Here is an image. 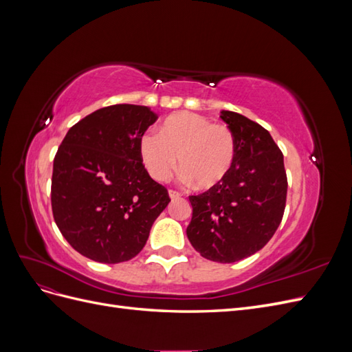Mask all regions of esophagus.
Returning <instances> with one entry per match:
<instances>
[{"label":"esophagus","mask_w":352,"mask_h":352,"mask_svg":"<svg viewBox=\"0 0 352 352\" xmlns=\"http://www.w3.org/2000/svg\"><path fill=\"white\" fill-rule=\"evenodd\" d=\"M168 197L172 198V199H177V198H180L182 195H180L179 192H176V190H168Z\"/></svg>","instance_id":"obj_1"}]
</instances>
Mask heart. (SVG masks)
<instances>
[{
    "instance_id": "heart-1",
    "label": "heart",
    "mask_w": 352,
    "mask_h": 352,
    "mask_svg": "<svg viewBox=\"0 0 352 352\" xmlns=\"http://www.w3.org/2000/svg\"><path fill=\"white\" fill-rule=\"evenodd\" d=\"M142 162L158 182H166L179 167L182 179L197 188L221 184L236 158V141L230 127L208 117L182 111L167 117L160 135L145 132L140 141Z\"/></svg>"
}]
</instances>
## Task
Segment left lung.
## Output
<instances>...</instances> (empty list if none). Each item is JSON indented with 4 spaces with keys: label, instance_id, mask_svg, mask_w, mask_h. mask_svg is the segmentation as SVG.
I'll return each instance as SVG.
<instances>
[{
    "label": "left lung",
    "instance_id": "8db88e82",
    "mask_svg": "<svg viewBox=\"0 0 352 352\" xmlns=\"http://www.w3.org/2000/svg\"><path fill=\"white\" fill-rule=\"evenodd\" d=\"M220 117L235 135V164L221 184L189 197L186 235L204 258L235 263L260 251L279 228L287 180L283 154L263 126L228 110Z\"/></svg>",
    "mask_w": 352,
    "mask_h": 352
}]
</instances>
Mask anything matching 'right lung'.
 Instances as JSON below:
<instances>
[{
  "label": "right lung",
  "mask_w": 352,
  "mask_h": 352,
  "mask_svg": "<svg viewBox=\"0 0 352 352\" xmlns=\"http://www.w3.org/2000/svg\"><path fill=\"white\" fill-rule=\"evenodd\" d=\"M157 119L145 105L116 104L85 117L63 140L52 167V214L85 257L105 264L133 258L170 202L140 153L141 136Z\"/></svg>",
  "instance_id": "add662e5"
}]
</instances>
